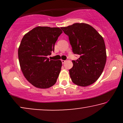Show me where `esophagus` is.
Masks as SVG:
<instances>
[{
	"mask_svg": "<svg viewBox=\"0 0 123 123\" xmlns=\"http://www.w3.org/2000/svg\"><path fill=\"white\" fill-rule=\"evenodd\" d=\"M62 63L63 64H64L65 62V60H62Z\"/></svg>",
	"mask_w": 123,
	"mask_h": 123,
	"instance_id": "1",
	"label": "esophagus"
}]
</instances>
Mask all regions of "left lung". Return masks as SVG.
Returning a JSON list of instances; mask_svg holds the SVG:
<instances>
[{
	"instance_id": "left-lung-1",
	"label": "left lung",
	"mask_w": 123,
	"mask_h": 123,
	"mask_svg": "<svg viewBox=\"0 0 123 123\" xmlns=\"http://www.w3.org/2000/svg\"><path fill=\"white\" fill-rule=\"evenodd\" d=\"M61 29L68 36L73 53L80 55L77 60H72L73 66L69 70L72 82L82 87L95 83L101 75L106 61L103 37L86 23H74Z\"/></svg>"
}]
</instances>
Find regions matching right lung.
<instances>
[{
	"mask_svg": "<svg viewBox=\"0 0 123 123\" xmlns=\"http://www.w3.org/2000/svg\"><path fill=\"white\" fill-rule=\"evenodd\" d=\"M63 31L59 27H36L25 34L18 48L22 72L33 86L48 88L56 83L61 70V60H49L55 43Z\"/></svg>",
	"mask_w": 123,
	"mask_h": 123,
	"instance_id": "obj_1",
	"label": "right lung"
}]
</instances>
